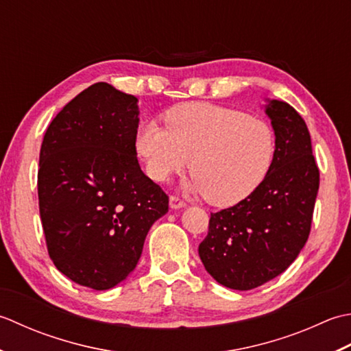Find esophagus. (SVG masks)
I'll return each instance as SVG.
<instances>
[{
  "label": "esophagus",
  "mask_w": 351,
  "mask_h": 351,
  "mask_svg": "<svg viewBox=\"0 0 351 351\" xmlns=\"http://www.w3.org/2000/svg\"><path fill=\"white\" fill-rule=\"evenodd\" d=\"M169 206L171 209H180V207H184L186 203L180 197H176V195H171L169 197Z\"/></svg>",
  "instance_id": "34e87169"
}]
</instances>
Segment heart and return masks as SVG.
Returning a JSON list of instances; mask_svg holds the SVG:
<instances>
[{
	"label": "heart",
	"instance_id": "obj_1",
	"mask_svg": "<svg viewBox=\"0 0 351 351\" xmlns=\"http://www.w3.org/2000/svg\"><path fill=\"white\" fill-rule=\"evenodd\" d=\"M163 121L165 128L141 124L134 139L153 180L167 182L191 163V191L215 206H230L265 178L276 148L274 132L265 121L209 103L177 106Z\"/></svg>",
	"mask_w": 351,
	"mask_h": 351
}]
</instances>
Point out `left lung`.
Listing matches in <instances>:
<instances>
[{"label":"left lung","instance_id":"1","mask_svg":"<svg viewBox=\"0 0 351 351\" xmlns=\"http://www.w3.org/2000/svg\"><path fill=\"white\" fill-rule=\"evenodd\" d=\"M276 134L273 162L262 183L238 204L210 213L198 247L207 273L230 289L273 280L297 259L311 233L319 169L311 134L294 107L265 106Z\"/></svg>","mask_w":351,"mask_h":351}]
</instances>
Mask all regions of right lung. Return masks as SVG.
<instances>
[{
	"label": "right lung",
	"mask_w": 351,
	"mask_h": 351,
	"mask_svg": "<svg viewBox=\"0 0 351 351\" xmlns=\"http://www.w3.org/2000/svg\"><path fill=\"white\" fill-rule=\"evenodd\" d=\"M138 98L95 83L57 113L42 141L38 195L48 254L97 291L132 273L168 195L136 157Z\"/></svg>",
	"instance_id": "1"
}]
</instances>
